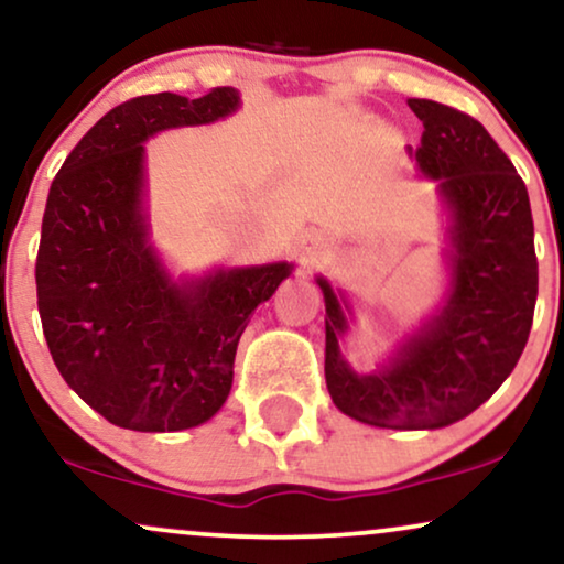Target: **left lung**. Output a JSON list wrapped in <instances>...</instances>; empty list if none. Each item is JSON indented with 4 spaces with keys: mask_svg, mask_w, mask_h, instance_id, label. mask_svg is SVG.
<instances>
[{
    "mask_svg": "<svg viewBox=\"0 0 564 564\" xmlns=\"http://www.w3.org/2000/svg\"><path fill=\"white\" fill-rule=\"evenodd\" d=\"M422 119L419 169L440 182L453 213V281L442 312L377 375L340 356L346 317L325 296V382L346 416L382 430H440L479 409L516 369L539 294L529 189L471 113L409 98Z\"/></svg>",
    "mask_w": 564,
    "mask_h": 564,
    "instance_id": "obj_1",
    "label": "left lung"
}]
</instances>
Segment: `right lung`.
I'll return each mask as SVG.
<instances>
[{
	"label": "right lung",
	"mask_w": 564,
	"mask_h": 564,
	"mask_svg": "<svg viewBox=\"0 0 564 564\" xmlns=\"http://www.w3.org/2000/svg\"><path fill=\"white\" fill-rule=\"evenodd\" d=\"M239 106L234 88L199 98L153 93L113 106L73 148L48 189L35 294L64 382L134 432L197 426L229 398L249 315L291 265L220 270L176 286L148 245L142 142L208 124Z\"/></svg>",
	"instance_id": "obj_1"
}]
</instances>
